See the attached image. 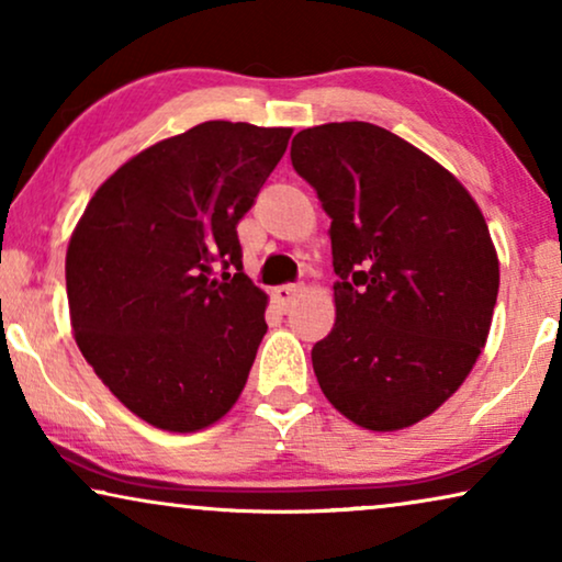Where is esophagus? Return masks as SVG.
<instances>
[{"instance_id":"esophagus-1","label":"esophagus","mask_w":562,"mask_h":562,"mask_svg":"<svg viewBox=\"0 0 562 562\" xmlns=\"http://www.w3.org/2000/svg\"><path fill=\"white\" fill-rule=\"evenodd\" d=\"M299 294H302V286H296V283H283V286L273 289V299L281 310H289V306L299 299Z\"/></svg>"}]
</instances>
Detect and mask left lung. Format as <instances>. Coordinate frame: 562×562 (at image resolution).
I'll return each mask as SVG.
<instances>
[{"mask_svg": "<svg viewBox=\"0 0 562 562\" xmlns=\"http://www.w3.org/2000/svg\"><path fill=\"white\" fill-rule=\"evenodd\" d=\"M291 166L329 214L335 327L312 348L329 404L394 432L460 389L486 345L498 258L456 176L371 122L302 130Z\"/></svg>", "mask_w": 562, "mask_h": 562, "instance_id": "obj_1", "label": "left lung"}]
</instances>
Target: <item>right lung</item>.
Instances as JSON below:
<instances>
[{
  "instance_id": "add662e5",
  "label": "right lung",
  "mask_w": 562,
  "mask_h": 562,
  "mask_svg": "<svg viewBox=\"0 0 562 562\" xmlns=\"http://www.w3.org/2000/svg\"><path fill=\"white\" fill-rule=\"evenodd\" d=\"M289 137L291 127L202 122L120 166L74 229L66 291L76 345L153 427H210L248 381L268 296L243 273L237 222Z\"/></svg>"
}]
</instances>
